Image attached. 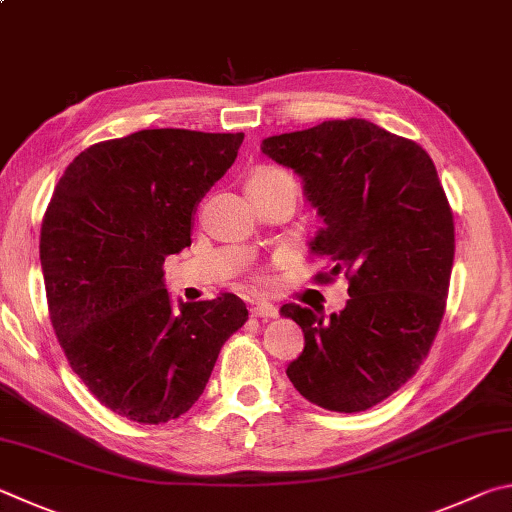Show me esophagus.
<instances>
[{"label": "esophagus", "instance_id": "obj_1", "mask_svg": "<svg viewBox=\"0 0 512 512\" xmlns=\"http://www.w3.org/2000/svg\"><path fill=\"white\" fill-rule=\"evenodd\" d=\"M249 312H251V317H258V319H274L276 315H279V308H276L274 303L261 299L251 306Z\"/></svg>", "mask_w": 512, "mask_h": 512}]
</instances>
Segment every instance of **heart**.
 Masks as SVG:
<instances>
[{
  "instance_id": "heart-1",
  "label": "heart",
  "mask_w": 512,
  "mask_h": 512,
  "mask_svg": "<svg viewBox=\"0 0 512 512\" xmlns=\"http://www.w3.org/2000/svg\"><path fill=\"white\" fill-rule=\"evenodd\" d=\"M281 182L297 184V182H294V179H292L290 173H285V170L274 168V166L258 168L256 173L249 177V186H272V184H281Z\"/></svg>"
}]
</instances>
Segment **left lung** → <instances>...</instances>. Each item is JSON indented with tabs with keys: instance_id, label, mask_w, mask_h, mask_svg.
<instances>
[{
	"instance_id": "8db88e82",
	"label": "left lung",
	"mask_w": 512,
	"mask_h": 512,
	"mask_svg": "<svg viewBox=\"0 0 512 512\" xmlns=\"http://www.w3.org/2000/svg\"><path fill=\"white\" fill-rule=\"evenodd\" d=\"M261 150L303 177L326 227L317 283L348 279L342 312L285 303L306 348L288 378L312 405L355 414L398 391L434 344L454 265V215L432 157L364 119L267 137Z\"/></svg>"
}]
</instances>
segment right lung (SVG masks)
<instances>
[{"instance_id": "add662e5", "label": "right lung", "mask_w": 512, "mask_h": 512, "mask_svg": "<svg viewBox=\"0 0 512 512\" xmlns=\"http://www.w3.org/2000/svg\"><path fill=\"white\" fill-rule=\"evenodd\" d=\"M245 134L179 128L98 141L65 168L40 231L51 326L89 393L116 416L161 425L191 409L247 306L222 292L182 303L164 261L191 245L195 204Z\"/></svg>"}]
</instances>
